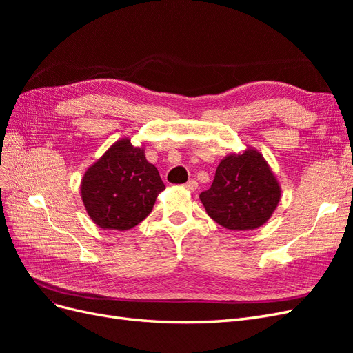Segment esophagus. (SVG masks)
Masks as SVG:
<instances>
[{
  "mask_svg": "<svg viewBox=\"0 0 353 353\" xmlns=\"http://www.w3.org/2000/svg\"><path fill=\"white\" fill-rule=\"evenodd\" d=\"M184 188L187 190V191H190V193H194V191L199 188V183L196 179H190L188 183L184 185Z\"/></svg>",
  "mask_w": 353,
  "mask_h": 353,
  "instance_id": "34e87169",
  "label": "esophagus"
}]
</instances>
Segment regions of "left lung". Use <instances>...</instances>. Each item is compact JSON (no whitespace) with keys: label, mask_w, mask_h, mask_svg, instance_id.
I'll list each match as a JSON object with an SVG mask.
<instances>
[{"label":"left lung","mask_w":353,"mask_h":353,"mask_svg":"<svg viewBox=\"0 0 353 353\" xmlns=\"http://www.w3.org/2000/svg\"><path fill=\"white\" fill-rule=\"evenodd\" d=\"M280 199L279 179L254 147L223 157L210 188L200 194L208 215L231 231L262 227L272 216Z\"/></svg>","instance_id":"left-lung-1"}]
</instances>
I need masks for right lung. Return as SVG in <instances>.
<instances>
[{"label": "right lung", "mask_w": 353, "mask_h": 353, "mask_svg": "<svg viewBox=\"0 0 353 353\" xmlns=\"http://www.w3.org/2000/svg\"><path fill=\"white\" fill-rule=\"evenodd\" d=\"M165 190L159 170L147 162L144 145L121 138L85 170L81 197L85 210L103 230L126 231L152 212Z\"/></svg>", "instance_id": "right-lung-1"}]
</instances>
